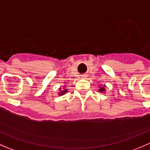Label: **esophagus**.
Instances as JSON below:
<instances>
[{
  "instance_id": "obj_1",
  "label": "esophagus",
  "mask_w": 150,
  "mask_h": 150,
  "mask_svg": "<svg viewBox=\"0 0 150 150\" xmlns=\"http://www.w3.org/2000/svg\"><path fill=\"white\" fill-rule=\"evenodd\" d=\"M85 77H86V75H82V78H84Z\"/></svg>"
}]
</instances>
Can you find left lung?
<instances>
[{"label": "left lung", "mask_w": 150, "mask_h": 150, "mask_svg": "<svg viewBox=\"0 0 150 150\" xmlns=\"http://www.w3.org/2000/svg\"><path fill=\"white\" fill-rule=\"evenodd\" d=\"M104 91H105V86H103L102 87H101L100 88H99V91L100 92H104Z\"/></svg>", "instance_id": "8db88e82"}]
</instances>
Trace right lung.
<instances>
[{
	"mask_svg": "<svg viewBox=\"0 0 150 150\" xmlns=\"http://www.w3.org/2000/svg\"><path fill=\"white\" fill-rule=\"evenodd\" d=\"M59 89H62V88H59ZM67 89H64V90H62V91H60V92L59 93V95H60V96H61V95L64 94V93H67Z\"/></svg>",
	"mask_w": 150,
	"mask_h": 150,
	"instance_id": "1",
	"label": "right lung"
}]
</instances>
